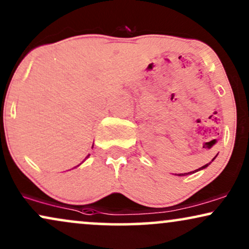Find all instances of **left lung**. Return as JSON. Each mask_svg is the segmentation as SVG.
<instances>
[{
	"label": "left lung",
	"instance_id": "1",
	"mask_svg": "<svg viewBox=\"0 0 249 249\" xmlns=\"http://www.w3.org/2000/svg\"><path fill=\"white\" fill-rule=\"evenodd\" d=\"M216 157H217V155H216L215 157H213V159L212 160V162L213 161V160H215V159H216ZM212 162L207 163V164H206V165L201 166V168H199V169H197V170H195V171H191V172H185V174H177V176H188V175H191V174H194V172H197V171H200V170H203V169H206V168H207V166H209V165H210V163H212Z\"/></svg>",
	"mask_w": 249,
	"mask_h": 249
}]
</instances>
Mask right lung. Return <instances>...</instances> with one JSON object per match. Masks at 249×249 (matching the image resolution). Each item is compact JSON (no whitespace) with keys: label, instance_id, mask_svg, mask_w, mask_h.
<instances>
[{"label":"right lung","instance_id":"right-lung-1","mask_svg":"<svg viewBox=\"0 0 249 249\" xmlns=\"http://www.w3.org/2000/svg\"><path fill=\"white\" fill-rule=\"evenodd\" d=\"M88 157H89V154H88V155L86 156V159H88ZM86 159H85V160H86ZM85 160H84V161H85ZM84 161H83V162H84ZM80 164H81V163H80ZM78 166H79V165H78Z\"/></svg>","mask_w":249,"mask_h":249}]
</instances>
